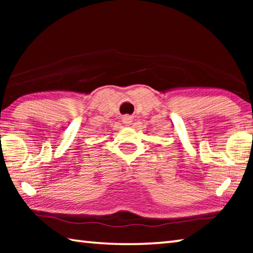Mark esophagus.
<instances>
[{"instance_id": "1", "label": "esophagus", "mask_w": 253, "mask_h": 253, "mask_svg": "<svg viewBox=\"0 0 253 253\" xmlns=\"http://www.w3.org/2000/svg\"><path fill=\"white\" fill-rule=\"evenodd\" d=\"M122 121H123V123L125 124V125H130L131 124V122H132V118L130 117V116H124L123 118H122Z\"/></svg>"}]
</instances>
